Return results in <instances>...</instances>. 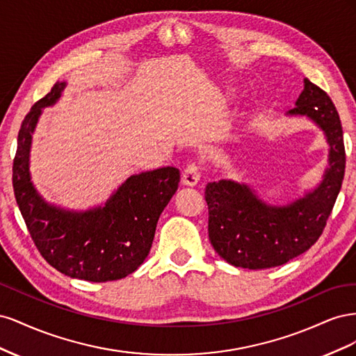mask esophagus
Instances as JSON below:
<instances>
[{
    "instance_id": "34e87169",
    "label": "esophagus",
    "mask_w": 356,
    "mask_h": 356,
    "mask_svg": "<svg viewBox=\"0 0 356 356\" xmlns=\"http://www.w3.org/2000/svg\"><path fill=\"white\" fill-rule=\"evenodd\" d=\"M181 181L182 184L187 186V187H195L197 182L200 181V170H199V166L197 165H188L184 170V174H182L181 177Z\"/></svg>"
}]
</instances>
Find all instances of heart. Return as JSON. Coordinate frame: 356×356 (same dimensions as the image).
<instances>
[{
	"label": "heart",
	"instance_id": "heart-1",
	"mask_svg": "<svg viewBox=\"0 0 356 356\" xmlns=\"http://www.w3.org/2000/svg\"><path fill=\"white\" fill-rule=\"evenodd\" d=\"M239 95V90L233 88V86H227V88H222V89H217L213 90L212 93V101L215 104H225L232 99H234L236 96Z\"/></svg>",
	"mask_w": 356,
	"mask_h": 356
}]
</instances>
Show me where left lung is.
<instances>
[{"label":"left lung","mask_w":356,"mask_h":356,"mask_svg":"<svg viewBox=\"0 0 356 356\" xmlns=\"http://www.w3.org/2000/svg\"><path fill=\"white\" fill-rule=\"evenodd\" d=\"M303 86L285 115L306 118L325 136L327 165L316 184L281 204L267 203L251 184L233 179L208 182L204 190L209 241L234 267L270 268L306 252L324 230L340 193L346 156L339 113L318 86L307 79Z\"/></svg>","instance_id":"8db88e82"}]
</instances>
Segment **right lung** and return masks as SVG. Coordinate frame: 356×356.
<instances>
[{
  "label": "right lung",
  "instance_id": "obj_1",
  "mask_svg": "<svg viewBox=\"0 0 356 356\" xmlns=\"http://www.w3.org/2000/svg\"><path fill=\"white\" fill-rule=\"evenodd\" d=\"M65 88L67 81H58L20 126L13 161L16 202L32 241L50 266L83 281H117L147 258L160 213L178 190L179 170L166 166L134 174L104 203L89 209L47 202L31 177L32 135L42 110L55 105Z\"/></svg>",
  "mask_w": 356,
  "mask_h": 356
}]
</instances>
